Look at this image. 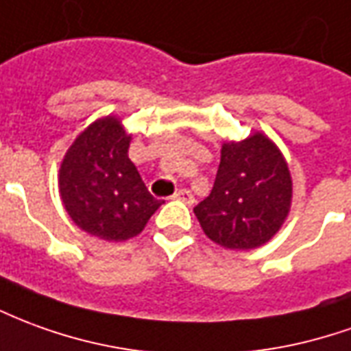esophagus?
I'll use <instances>...</instances> for the list:
<instances>
[{"instance_id": "esophagus-1", "label": "esophagus", "mask_w": 351, "mask_h": 351, "mask_svg": "<svg viewBox=\"0 0 351 351\" xmlns=\"http://www.w3.org/2000/svg\"><path fill=\"white\" fill-rule=\"evenodd\" d=\"M173 197H175V199L184 201V203H188V205H192L193 203V195H192V192L188 190V188H180V190H178V192L173 195Z\"/></svg>"}]
</instances>
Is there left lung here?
<instances>
[{
	"mask_svg": "<svg viewBox=\"0 0 351 351\" xmlns=\"http://www.w3.org/2000/svg\"><path fill=\"white\" fill-rule=\"evenodd\" d=\"M213 190L193 213L205 235L226 249H254L283 224L293 182L283 156L264 134L228 142Z\"/></svg>",
	"mask_w": 351,
	"mask_h": 351,
	"instance_id": "obj_1",
	"label": "left lung"
}]
</instances>
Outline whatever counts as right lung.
<instances>
[{"instance_id": "obj_1", "label": "right lung", "mask_w": 351, "mask_h": 351, "mask_svg": "<svg viewBox=\"0 0 351 351\" xmlns=\"http://www.w3.org/2000/svg\"><path fill=\"white\" fill-rule=\"evenodd\" d=\"M129 141L119 119H99L75 138L60 167L68 215L87 234L108 241L141 234L163 203L148 192L129 159Z\"/></svg>"}]
</instances>
